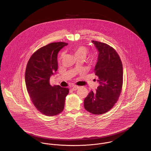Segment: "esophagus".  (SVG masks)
<instances>
[{
	"label": "esophagus",
	"instance_id": "1",
	"mask_svg": "<svg viewBox=\"0 0 151 151\" xmlns=\"http://www.w3.org/2000/svg\"><path fill=\"white\" fill-rule=\"evenodd\" d=\"M78 88H79V86H74L72 88V90H73V91H76V90L78 89Z\"/></svg>",
	"mask_w": 151,
	"mask_h": 151
}]
</instances>
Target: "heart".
I'll use <instances>...</instances> for the list:
<instances>
[{
	"instance_id": "b5f03b06",
	"label": "heart",
	"mask_w": 151,
	"mask_h": 151,
	"mask_svg": "<svg viewBox=\"0 0 151 151\" xmlns=\"http://www.w3.org/2000/svg\"><path fill=\"white\" fill-rule=\"evenodd\" d=\"M72 51L76 58H79V57H83L85 58L88 53L87 49L85 46H83L75 47L73 49Z\"/></svg>"
}]
</instances>
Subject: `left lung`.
<instances>
[{
  "instance_id": "1",
  "label": "left lung",
  "mask_w": 151,
  "mask_h": 151,
  "mask_svg": "<svg viewBox=\"0 0 151 151\" xmlns=\"http://www.w3.org/2000/svg\"><path fill=\"white\" fill-rule=\"evenodd\" d=\"M98 52L95 75L99 84L95 92L91 91L84 99V108L94 114L106 113L113 107L123 86V65L116 51L106 43L92 41Z\"/></svg>"
}]
</instances>
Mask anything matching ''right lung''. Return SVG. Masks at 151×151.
<instances>
[{"label":"right lung","mask_w":151,"mask_h":151,"mask_svg":"<svg viewBox=\"0 0 151 151\" xmlns=\"http://www.w3.org/2000/svg\"><path fill=\"white\" fill-rule=\"evenodd\" d=\"M67 45L61 42L43 46L31 56L27 65L25 81L28 93L35 108L46 116H56L65 108L68 88L52 86L49 81L58 68V54Z\"/></svg>","instance_id":"right-lung-1"}]
</instances>
